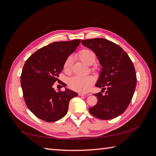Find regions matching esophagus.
<instances>
[{"label": "esophagus", "mask_w": 156, "mask_h": 156, "mask_svg": "<svg viewBox=\"0 0 156 156\" xmlns=\"http://www.w3.org/2000/svg\"><path fill=\"white\" fill-rule=\"evenodd\" d=\"M79 96H88L90 95L89 93H82V92H80V93H78Z\"/></svg>", "instance_id": "esophagus-1"}]
</instances>
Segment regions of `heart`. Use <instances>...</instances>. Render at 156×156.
I'll return each mask as SVG.
<instances>
[{"mask_svg": "<svg viewBox=\"0 0 156 156\" xmlns=\"http://www.w3.org/2000/svg\"><path fill=\"white\" fill-rule=\"evenodd\" d=\"M77 57L80 59L82 62L85 63L87 65H92L94 63L97 56L95 53L89 49H82L79 51L77 54ZM72 66V59L71 57H68L66 59L63 65V68L66 73L69 74L71 72ZM92 72H97L98 71L97 67L91 68ZM94 80L92 76H86L83 77L80 76H74L68 80V87L73 90L77 91L79 92H87L90 87L94 84Z\"/></svg>", "mask_w": 156, "mask_h": 156, "instance_id": "1", "label": "heart"}]
</instances>
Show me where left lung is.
I'll use <instances>...</instances> for the list:
<instances>
[{"mask_svg":"<svg viewBox=\"0 0 156 156\" xmlns=\"http://www.w3.org/2000/svg\"><path fill=\"white\" fill-rule=\"evenodd\" d=\"M91 49L102 67L96 87L102 90L95 93L98 101L89 108L90 113L102 120H108L121 115L130 104L137 84L133 62L120 46L103 38L82 40ZM106 90L105 95L102 92Z\"/></svg>","mask_w":156,"mask_h":156,"instance_id":"1","label":"left lung"}]
</instances>
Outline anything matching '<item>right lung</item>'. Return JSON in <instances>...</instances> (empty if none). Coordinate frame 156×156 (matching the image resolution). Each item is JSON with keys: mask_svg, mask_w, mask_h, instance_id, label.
<instances>
[{"mask_svg": "<svg viewBox=\"0 0 156 156\" xmlns=\"http://www.w3.org/2000/svg\"><path fill=\"white\" fill-rule=\"evenodd\" d=\"M80 43V39L56 41L38 49L23 66L21 84L28 108L36 117L46 122H54L67 113L69 102L78 94L66 89L56 92L53 88L63 69L64 62Z\"/></svg>", "mask_w": 156, "mask_h": 156, "instance_id": "1", "label": "right lung"}]
</instances>
